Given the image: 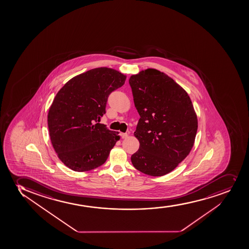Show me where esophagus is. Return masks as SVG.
<instances>
[{
  "label": "esophagus",
  "mask_w": 249,
  "mask_h": 249,
  "mask_svg": "<svg viewBox=\"0 0 249 249\" xmlns=\"http://www.w3.org/2000/svg\"><path fill=\"white\" fill-rule=\"evenodd\" d=\"M128 137V134L127 133H121V137L124 139V138H126V137Z\"/></svg>",
  "instance_id": "1"
}]
</instances>
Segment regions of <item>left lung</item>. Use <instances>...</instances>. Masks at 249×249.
Masks as SVG:
<instances>
[{
    "label": "left lung",
    "instance_id": "left-lung-1",
    "mask_svg": "<svg viewBox=\"0 0 249 249\" xmlns=\"http://www.w3.org/2000/svg\"><path fill=\"white\" fill-rule=\"evenodd\" d=\"M129 84L141 118L134 136L139 150L134 167L150 176L173 171L193 149L197 117L190 97L171 77L156 69L131 75Z\"/></svg>",
    "mask_w": 249,
    "mask_h": 249
}]
</instances>
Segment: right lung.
Masks as SVG:
<instances>
[{"mask_svg": "<svg viewBox=\"0 0 249 249\" xmlns=\"http://www.w3.org/2000/svg\"><path fill=\"white\" fill-rule=\"evenodd\" d=\"M126 78L99 67L73 77L57 92L48 111V130L58 158L69 169L89 171L107 160L119 132L96 123L106 112L108 95Z\"/></svg>", "mask_w": 249, "mask_h": 249, "instance_id": "right-lung-1", "label": "right lung"}]
</instances>
